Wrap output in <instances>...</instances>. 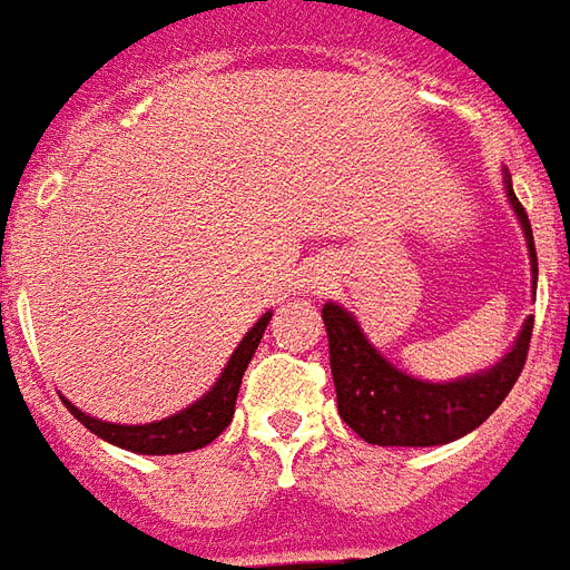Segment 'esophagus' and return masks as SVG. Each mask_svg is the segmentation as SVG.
<instances>
[{
  "label": "esophagus",
  "instance_id": "esophagus-1",
  "mask_svg": "<svg viewBox=\"0 0 570 570\" xmlns=\"http://www.w3.org/2000/svg\"><path fill=\"white\" fill-rule=\"evenodd\" d=\"M325 285H328V276H325V273H309V278H306V292L309 294H322L325 292Z\"/></svg>",
  "mask_w": 570,
  "mask_h": 570
}]
</instances>
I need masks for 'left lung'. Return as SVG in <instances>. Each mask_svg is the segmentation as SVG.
Masks as SVG:
<instances>
[{
  "label": "left lung",
  "instance_id": "left-lung-1",
  "mask_svg": "<svg viewBox=\"0 0 570 570\" xmlns=\"http://www.w3.org/2000/svg\"><path fill=\"white\" fill-rule=\"evenodd\" d=\"M507 199L522 224L528 254H531V276L537 288V252L531 220L524 214L522 202L512 193L510 175L503 177ZM325 331H328L331 377L337 390V411L350 430H356L368 445H399V448H430L448 445L460 435L472 433L475 426L498 411V405L510 395L512 383L519 381L528 358V343L534 318L522 325L507 356L488 371L460 377V381L430 383L417 381L405 371L390 365L362 334L353 313L343 306H322Z\"/></svg>",
  "mask_w": 570,
  "mask_h": 570
}]
</instances>
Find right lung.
I'll return each mask as SVG.
<instances>
[{"label":"right lung","mask_w":570,"mask_h":570,"mask_svg":"<svg viewBox=\"0 0 570 570\" xmlns=\"http://www.w3.org/2000/svg\"><path fill=\"white\" fill-rule=\"evenodd\" d=\"M273 318V313L254 322V328L242 337L236 346V353L229 356L227 368L220 371V377L214 383L208 393L202 395L199 402H193L184 411H177L171 417L156 423H107L98 417H88L85 411L72 405L70 399H63V405L70 407V414L76 421L82 423L85 430H91L100 435L104 442L119 445L125 451H135V454H184V451H196V448L208 445L217 435L224 433L233 421V411H236V395H239L242 374L252 362L257 343L264 337L266 322Z\"/></svg>","instance_id":"right-lung-1"}]
</instances>
